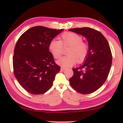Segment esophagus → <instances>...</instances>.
I'll return each instance as SVG.
<instances>
[{"instance_id":"obj_1","label":"esophagus","mask_w":123,"mask_h":123,"mask_svg":"<svg viewBox=\"0 0 123 123\" xmlns=\"http://www.w3.org/2000/svg\"><path fill=\"white\" fill-rule=\"evenodd\" d=\"M61 70L62 71H65V70H66V68H63V67H61Z\"/></svg>"}]
</instances>
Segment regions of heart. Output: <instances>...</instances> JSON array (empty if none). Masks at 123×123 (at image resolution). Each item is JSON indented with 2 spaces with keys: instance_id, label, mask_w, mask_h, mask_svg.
<instances>
[{
  "instance_id": "obj_1",
  "label": "heart",
  "mask_w": 123,
  "mask_h": 123,
  "mask_svg": "<svg viewBox=\"0 0 123 123\" xmlns=\"http://www.w3.org/2000/svg\"><path fill=\"white\" fill-rule=\"evenodd\" d=\"M60 39V41L52 39L49 45L50 50L56 59L62 56L63 46H69L67 51L68 56L58 61V65L63 68L70 67L75 65L78 60V62H82L85 59L88 53L89 46L82 41L81 36L74 32H65L61 35Z\"/></svg>"
}]
</instances>
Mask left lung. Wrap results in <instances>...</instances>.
I'll list each match as a JSON object with an SVG mask.
<instances>
[{
	"label": "left lung",
	"instance_id": "1",
	"mask_svg": "<svg viewBox=\"0 0 123 123\" xmlns=\"http://www.w3.org/2000/svg\"><path fill=\"white\" fill-rule=\"evenodd\" d=\"M68 30L85 37L89 46L84 62L80 67L73 68L69 83L78 92L92 93L103 85L109 73L112 55L109 43L102 33L95 29L82 27Z\"/></svg>",
	"mask_w": 123,
	"mask_h": 123
}]
</instances>
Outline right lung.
I'll return each mask as SVG.
<instances>
[{
	"mask_svg": "<svg viewBox=\"0 0 123 123\" xmlns=\"http://www.w3.org/2000/svg\"><path fill=\"white\" fill-rule=\"evenodd\" d=\"M63 30L34 26L18 39L12 59L14 75L21 87L30 94L46 92L60 72V67L55 62L49 45Z\"/></svg>",
	"mask_w": 123,
	"mask_h": 123,
	"instance_id": "obj_1",
	"label": "right lung"
}]
</instances>
